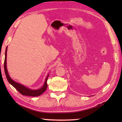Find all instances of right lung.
I'll return each instance as SVG.
<instances>
[{
  "instance_id": "add662e5",
  "label": "right lung",
  "mask_w": 122,
  "mask_h": 122,
  "mask_svg": "<svg viewBox=\"0 0 122 122\" xmlns=\"http://www.w3.org/2000/svg\"><path fill=\"white\" fill-rule=\"evenodd\" d=\"M7 49L6 48L5 51V60H4V71H5V73L6 75V77L7 78V80L8 82L13 86L14 88H15L18 92H19L20 94H22V95H25V96H40V95L44 93V92L46 91L47 88V81L48 79L49 75L47 76V77L45 81L44 85L41 88L39 89L38 90H31L30 89L27 88L25 86H24L21 84H19L14 81L13 80H12V78L10 77L8 73L7 67H6V55H7Z\"/></svg>"
}]
</instances>
